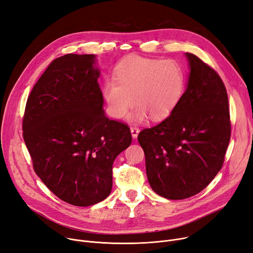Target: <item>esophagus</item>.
<instances>
[{
  "label": "esophagus",
  "instance_id": "esophagus-1",
  "mask_svg": "<svg viewBox=\"0 0 253 253\" xmlns=\"http://www.w3.org/2000/svg\"><path fill=\"white\" fill-rule=\"evenodd\" d=\"M139 132H140V129L138 127H136V126L130 127V133H131L132 139H137Z\"/></svg>",
  "mask_w": 253,
  "mask_h": 253
}]
</instances>
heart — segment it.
<instances>
[{"mask_svg": "<svg viewBox=\"0 0 253 253\" xmlns=\"http://www.w3.org/2000/svg\"><path fill=\"white\" fill-rule=\"evenodd\" d=\"M114 79L103 85V96L109 113L116 120L124 118L133 100L137 104L128 120L143 122L149 115L160 121L179 104L185 86L182 66L171 59L147 58L131 55L114 69Z\"/></svg>", "mask_w": 253, "mask_h": 253, "instance_id": "1", "label": "heart"}]
</instances>
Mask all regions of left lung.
Masks as SVG:
<instances>
[{
  "label": "left lung",
  "instance_id": "1",
  "mask_svg": "<svg viewBox=\"0 0 253 253\" xmlns=\"http://www.w3.org/2000/svg\"><path fill=\"white\" fill-rule=\"evenodd\" d=\"M186 91L170 115L143 129L148 182L161 197L194 196L220 170L231 137L228 95L218 74L191 53Z\"/></svg>",
  "mask_w": 253,
  "mask_h": 253
}]
</instances>
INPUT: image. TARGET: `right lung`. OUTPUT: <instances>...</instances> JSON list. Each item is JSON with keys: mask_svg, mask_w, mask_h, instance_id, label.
I'll list each match as a JSON object with an SVG mask.
<instances>
[{"mask_svg": "<svg viewBox=\"0 0 253 253\" xmlns=\"http://www.w3.org/2000/svg\"><path fill=\"white\" fill-rule=\"evenodd\" d=\"M93 54H67L48 66L29 95L23 139L36 173L61 200L90 206L112 189L115 158L130 145L125 124L103 109Z\"/></svg>", "mask_w": 253, "mask_h": 253, "instance_id": "add662e5", "label": "right lung"}]
</instances>
